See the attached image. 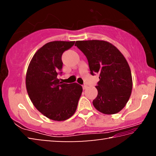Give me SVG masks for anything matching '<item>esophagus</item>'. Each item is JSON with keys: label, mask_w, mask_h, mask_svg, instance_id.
<instances>
[{"label": "esophagus", "mask_w": 156, "mask_h": 156, "mask_svg": "<svg viewBox=\"0 0 156 156\" xmlns=\"http://www.w3.org/2000/svg\"><path fill=\"white\" fill-rule=\"evenodd\" d=\"M87 84H83V89H84H84H86L87 88Z\"/></svg>", "instance_id": "34e87169"}]
</instances>
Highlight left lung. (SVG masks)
<instances>
[{"label":"left lung","instance_id":"1","mask_svg":"<svg viewBox=\"0 0 156 156\" xmlns=\"http://www.w3.org/2000/svg\"><path fill=\"white\" fill-rule=\"evenodd\" d=\"M75 46L87 58L91 74H99L94 107L105 114L118 113L127 103L133 86L125 58L114 45L105 41H78Z\"/></svg>","mask_w":156,"mask_h":156}]
</instances>
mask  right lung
Here are the masks:
<instances>
[{"instance_id":"obj_1","label":"right lung","mask_w":156,"mask_h":156,"mask_svg":"<svg viewBox=\"0 0 156 156\" xmlns=\"http://www.w3.org/2000/svg\"><path fill=\"white\" fill-rule=\"evenodd\" d=\"M75 41L49 42L34 55L26 74V88L33 105L49 119L63 121L77 109L83 87L78 83H62V55Z\"/></svg>"}]
</instances>
